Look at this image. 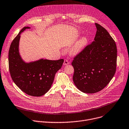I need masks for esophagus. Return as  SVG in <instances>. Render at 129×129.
Listing matches in <instances>:
<instances>
[{
    "mask_svg": "<svg viewBox=\"0 0 129 129\" xmlns=\"http://www.w3.org/2000/svg\"><path fill=\"white\" fill-rule=\"evenodd\" d=\"M70 63V62L69 61H68V59H64V63H63V65H67Z\"/></svg>",
    "mask_w": 129,
    "mask_h": 129,
    "instance_id": "34e87169",
    "label": "esophagus"
}]
</instances>
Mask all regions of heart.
<instances>
[{"instance_id":"1","label":"heart","mask_w":129,"mask_h":129,"mask_svg":"<svg viewBox=\"0 0 129 129\" xmlns=\"http://www.w3.org/2000/svg\"><path fill=\"white\" fill-rule=\"evenodd\" d=\"M87 39L85 37H82L78 41L76 42V44L74 48V52L75 53H78L81 51L84 47L87 45Z\"/></svg>"}]
</instances>
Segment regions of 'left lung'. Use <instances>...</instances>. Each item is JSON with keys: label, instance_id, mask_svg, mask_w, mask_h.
Wrapping results in <instances>:
<instances>
[{"label": "left lung", "instance_id": "1", "mask_svg": "<svg viewBox=\"0 0 129 129\" xmlns=\"http://www.w3.org/2000/svg\"><path fill=\"white\" fill-rule=\"evenodd\" d=\"M94 41L77 54L72 63L73 81L77 88L86 93L103 89L116 71L117 50L115 41L107 30L98 23Z\"/></svg>", "mask_w": 129, "mask_h": 129}]
</instances>
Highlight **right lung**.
<instances>
[{"mask_svg": "<svg viewBox=\"0 0 129 129\" xmlns=\"http://www.w3.org/2000/svg\"><path fill=\"white\" fill-rule=\"evenodd\" d=\"M29 28L23 27L13 40L9 51V68L13 82L23 92L30 96H40L50 89L64 59H41L29 63L24 62L19 52V40L21 33Z\"/></svg>", "mask_w": 129, "mask_h": 129, "instance_id": "obj_1", "label": "right lung"}]
</instances>
